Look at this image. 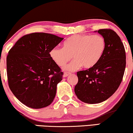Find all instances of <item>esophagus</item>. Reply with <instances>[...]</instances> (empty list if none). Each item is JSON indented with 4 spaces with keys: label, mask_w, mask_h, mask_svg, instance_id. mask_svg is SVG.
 Masks as SVG:
<instances>
[{
    "label": "esophagus",
    "mask_w": 133,
    "mask_h": 133,
    "mask_svg": "<svg viewBox=\"0 0 133 133\" xmlns=\"http://www.w3.org/2000/svg\"><path fill=\"white\" fill-rule=\"evenodd\" d=\"M69 74H71V73L68 72H65L64 73V74H63V77H68V76L69 75Z\"/></svg>",
    "instance_id": "esophagus-1"
}]
</instances>
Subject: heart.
<instances>
[{
    "label": "heart",
    "mask_w": 133,
    "mask_h": 133,
    "mask_svg": "<svg viewBox=\"0 0 133 133\" xmlns=\"http://www.w3.org/2000/svg\"><path fill=\"white\" fill-rule=\"evenodd\" d=\"M106 47L104 38L100 35H74L64 42L63 48L54 47L50 51V56L59 66H64L71 60H74L64 67L68 71H76L83 66L89 69L95 65L103 56Z\"/></svg>",
    "instance_id": "1"
}]
</instances>
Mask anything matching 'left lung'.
<instances>
[{"mask_svg": "<svg viewBox=\"0 0 133 133\" xmlns=\"http://www.w3.org/2000/svg\"><path fill=\"white\" fill-rule=\"evenodd\" d=\"M106 47L103 56L92 68L77 72L74 92L79 100L97 104L110 97L119 86L126 68V52L120 37L112 29H99Z\"/></svg>", "mask_w": 133, "mask_h": 133, "instance_id": "1", "label": "left lung"}]
</instances>
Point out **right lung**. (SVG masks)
Returning a JSON list of instances; mask_svg holds the SVG:
<instances>
[{
	"label": "right lung",
	"instance_id": "right-lung-1",
	"mask_svg": "<svg viewBox=\"0 0 133 133\" xmlns=\"http://www.w3.org/2000/svg\"><path fill=\"white\" fill-rule=\"evenodd\" d=\"M63 38L44 32L24 36L7 56L10 89L25 106L40 109L52 103L63 72L50 56V51Z\"/></svg>",
	"mask_w": 133,
	"mask_h": 133
}]
</instances>
